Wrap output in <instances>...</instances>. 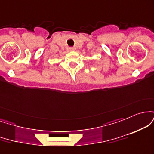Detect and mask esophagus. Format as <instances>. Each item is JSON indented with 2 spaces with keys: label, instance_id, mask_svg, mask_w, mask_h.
I'll return each instance as SVG.
<instances>
[{
  "label": "esophagus",
  "instance_id": "34e87169",
  "mask_svg": "<svg viewBox=\"0 0 154 154\" xmlns=\"http://www.w3.org/2000/svg\"><path fill=\"white\" fill-rule=\"evenodd\" d=\"M69 50H70V51H75V48H70Z\"/></svg>",
  "mask_w": 154,
  "mask_h": 154
}]
</instances>
